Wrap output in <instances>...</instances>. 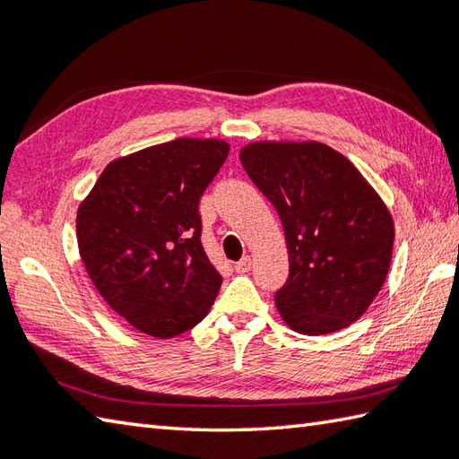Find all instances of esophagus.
Returning a JSON list of instances; mask_svg holds the SVG:
<instances>
[{
  "label": "esophagus",
  "instance_id": "34e87169",
  "mask_svg": "<svg viewBox=\"0 0 459 459\" xmlns=\"http://www.w3.org/2000/svg\"><path fill=\"white\" fill-rule=\"evenodd\" d=\"M233 267H236V272H238V273H246V272H249V270H252V257H249V255L241 257L239 262H238L236 265H233Z\"/></svg>",
  "mask_w": 459,
  "mask_h": 459
}]
</instances>
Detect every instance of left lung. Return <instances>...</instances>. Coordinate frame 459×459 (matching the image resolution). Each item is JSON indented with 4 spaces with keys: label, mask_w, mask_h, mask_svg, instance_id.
I'll list each match as a JSON object with an SVG mask.
<instances>
[{
    "label": "left lung",
    "mask_w": 459,
    "mask_h": 459,
    "mask_svg": "<svg viewBox=\"0 0 459 459\" xmlns=\"http://www.w3.org/2000/svg\"><path fill=\"white\" fill-rule=\"evenodd\" d=\"M239 160L285 231L290 278L275 293L283 322L306 335L351 325L390 272L394 220L382 197L319 142H252Z\"/></svg>",
    "instance_id": "8db88e82"
}]
</instances>
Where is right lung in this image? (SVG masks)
Returning <instances> with one entry per match:
<instances>
[{"label": "right lung", "mask_w": 459, "mask_h": 459, "mask_svg": "<svg viewBox=\"0 0 459 459\" xmlns=\"http://www.w3.org/2000/svg\"><path fill=\"white\" fill-rule=\"evenodd\" d=\"M230 153L218 137H178L109 161L77 207V247L95 290L145 335L197 325L221 288L197 205Z\"/></svg>", "instance_id": "1"}]
</instances>
